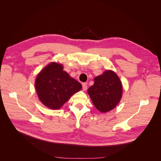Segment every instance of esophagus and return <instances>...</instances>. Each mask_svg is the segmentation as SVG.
<instances>
[{
	"label": "esophagus",
	"instance_id": "1",
	"mask_svg": "<svg viewBox=\"0 0 161 161\" xmlns=\"http://www.w3.org/2000/svg\"><path fill=\"white\" fill-rule=\"evenodd\" d=\"M82 89H83L84 91H86V89H87V84L86 83H82Z\"/></svg>",
	"mask_w": 161,
	"mask_h": 161
}]
</instances>
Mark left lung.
Segmentation results:
<instances>
[{
  "instance_id": "obj_1",
  "label": "left lung",
  "mask_w": 161,
  "mask_h": 161,
  "mask_svg": "<svg viewBox=\"0 0 161 161\" xmlns=\"http://www.w3.org/2000/svg\"><path fill=\"white\" fill-rule=\"evenodd\" d=\"M94 85L87 91L96 109L107 113L118 105L122 97L123 86L119 76L111 70H106L94 79Z\"/></svg>"
}]
</instances>
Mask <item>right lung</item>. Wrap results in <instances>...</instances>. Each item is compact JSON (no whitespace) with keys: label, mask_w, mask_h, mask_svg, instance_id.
I'll use <instances>...</instances> for the list:
<instances>
[{"label":"right lung","mask_w":161,"mask_h":161,"mask_svg":"<svg viewBox=\"0 0 161 161\" xmlns=\"http://www.w3.org/2000/svg\"><path fill=\"white\" fill-rule=\"evenodd\" d=\"M60 63L52 62L38 73L35 86L42 103L53 110L59 109L72 95L82 89V85L63 70Z\"/></svg>","instance_id":"obj_1"}]
</instances>
